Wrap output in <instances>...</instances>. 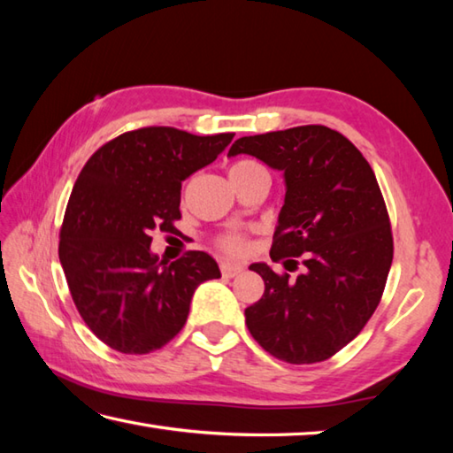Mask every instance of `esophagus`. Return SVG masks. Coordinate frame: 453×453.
I'll use <instances>...</instances> for the list:
<instances>
[{
	"instance_id": "34e87169",
	"label": "esophagus",
	"mask_w": 453,
	"mask_h": 453,
	"mask_svg": "<svg viewBox=\"0 0 453 453\" xmlns=\"http://www.w3.org/2000/svg\"><path fill=\"white\" fill-rule=\"evenodd\" d=\"M219 270L226 278H235V275H240L245 270V265L242 262H229V259H224V262H219Z\"/></svg>"
}]
</instances>
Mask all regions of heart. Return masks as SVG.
<instances>
[{"label": "heart", "instance_id": "1", "mask_svg": "<svg viewBox=\"0 0 453 453\" xmlns=\"http://www.w3.org/2000/svg\"><path fill=\"white\" fill-rule=\"evenodd\" d=\"M251 165H257L254 162H237L232 165V170L229 172H240L245 170V167H251ZM221 248L227 250V251H240L243 248V237L242 235H227L221 240Z\"/></svg>", "mask_w": 453, "mask_h": 453}]
</instances>
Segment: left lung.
I'll list each match as a JSON object with an SVG mask.
<instances>
[{"label":"left lung","mask_w":453,"mask_h":453,"mask_svg":"<svg viewBox=\"0 0 453 453\" xmlns=\"http://www.w3.org/2000/svg\"><path fill=\"white\" fill-rule=\"evenodd\" d=\"M242 153L283 175L272 259L303 256L296 280L262 262L250 265L265 291L245 310V324L273 357L324 362L362 332L392 267V229L378 180L356 145L326 126L240 137L227 157Z\"/></svg>","instance_id":"1"}]
</instances>
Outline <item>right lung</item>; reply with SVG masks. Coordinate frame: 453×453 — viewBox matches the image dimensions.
<instances>
[{
  "label": "right lung",
  "mask_w": 453,
  "mask_h": 453,
  "mask_svg": "<svg viewBox=\"0 0 453 453\" xmlns=\"http://www.w3.org/2000/svg\"><path fill=\"white\" fill-rule=\"evenodd\" d=\"M234 134L143 127L102 145L67 203L59 262L80 316L105 346L150 354L180 334L199 283L221 278L205 251L167 264L151 232H173L181 181L216 162Z\"/></svg>",
  "instance_id": "right-lung-1"
}]
</instances>
